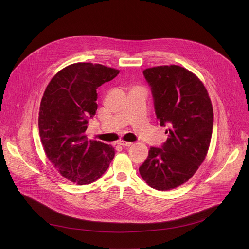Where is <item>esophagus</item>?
I'll return each instance as SVG.
<instances>
[{"label": "esophagus", "instance_id": "esophagus-1", "mask_svg": "<svg viewBox=\"0 0 249 249\" xmlns=\"http://www.w3.org/2000/svg\"><path fill=\"white\" fill-rule=\"evenodd\" d=\"M117 144H119L120 146H123V147H129L133 143H132V142H127V141H124V140H120V141H118Z\"/></svg>", "mask_w": 249, "mask_h": 249}]
</instances>
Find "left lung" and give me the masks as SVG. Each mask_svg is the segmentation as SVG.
<instances>
[{
    "instance_id": "8db88e82",
    "label": "left lung",
    "mask_w": 249,
    "mask_h": 249,
    "mask_svg": "<svg viewBox=\"0 0 249 249\" xmlns=\"http://www.w3.org/2000/svg\"><path fill=\"white\" fill-rule=\"evenodd\" d=\"M160 126H167L161 148L152 147L139 168L152 188L166 191L187 182L204 161L214 124L209 93L187 69L158 66L144 70Z\"/></svg>"
}]
</instances>
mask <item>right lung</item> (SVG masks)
Wrapping results in <instances>:
<instances>
[{"label": "right lung", "instance_id": "right-lung-1", "mask_svg": "<svg viewBox=\"0 0 249 249\" xmlns=\"http://www.w3.org/2000/svg\"><path fill=\"white\" fill-rule=\"evenodd\" d=\"M120 71L100 64L75 63L51 79L39 108L38 127L46 157L66 179L94 182L114 158L112 146L88 141L89 121L97 109L96 89Z\"/></svg>", "mask_w": 249, "mask_h": 249}]
</instances>
